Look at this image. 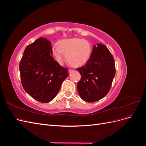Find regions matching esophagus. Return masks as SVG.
Instances as JSON below:
<instances>
[{
    "mask_svg": "<svg viewBox=\"0 0 146 146\" xmlns=\"http://www.w3.org/2000/svg\"><path fill=\"white\" fill-rule=\"evenodd\" d=\"M73 71H74V70H72V69H69V70H68L69 74H70V73H71V72H73Z\"/></svg>",
    "mask_w": 146,
    "mask_h": 146,
    "instance_id": "obj_1",
    "label": "esophagus"
}]
</instances>
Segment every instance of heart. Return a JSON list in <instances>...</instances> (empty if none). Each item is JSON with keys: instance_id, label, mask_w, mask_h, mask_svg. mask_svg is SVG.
<instances>
[{"instance_id": "b5f03b06", "label": "heart", "mask_w": 146, "mask_h": 146, "mask_svg": "<svg viewBox=\"0 0 146 146\" xmlns=\"http://www.w3.org/2000/svg\"><path fill=\"white\" fill-rule=\"evenodd\" d=\"M92 52L91 43L78 38L64 39L52 47V53L55 60L62 64L65 55L68 62L74 67H80L86 64L90 58Z\"/></svg>"}]
</instances>
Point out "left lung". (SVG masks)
I'll list each match as a JSON object with an SVG mask.
<instances>
[{"instance_id": "1", "label": "left lung", "mask_w": 146, "mask_h": 146, "mask_svg": "<svg viewBox=\"0 0 146 146\" xmlns=\"http://www.w3.org/2000/svg\"><path fill=\"white\" fill-rule=\"evenodd\" d=\"M77 70L81 75L77 90L82 99L95 102L108 93L116 69L113 56L105 45H94L89 60Z\"/></svg>"}]
</instances>
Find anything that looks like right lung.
<instances>
[{"label":"right lung","mask_w":146,"mask_h":146,"mask_svg":"<svg viewBox=\"0 0 146 146\" xmlns=\"http://www.w3.org/2000/svg\"><path fill=\"white\" fill-rule=\"evenodd\" d=\"M19 70L24 90L42 103L55 98L69 75L68 70L52 57L51 42L44 38H39L26 47Z\"/></svg>","instance_id":"add662e5"}]
</instances>
